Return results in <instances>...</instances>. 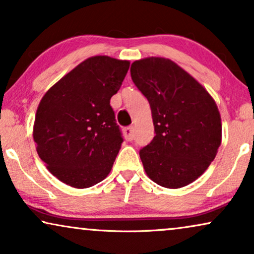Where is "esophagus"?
I'll return each instance as SVG.
<instances>
[{
	"instance_id": "esophagus-1",
	"label": "esophagus",
	"mask_w": 254,
	"mask_h": 254,
	"mask_svg": "<svg viewBox=\"0 0 254 254\" xmlns=\"http://www.w3.org/2000/svg\"><path fill=\"white\" fill-rule=\"evenodd\" d=\"M124 133H125V137H126L127 141H131L134 138V129H133V127L125 128Z\"/></svg>"
}]
</instances>
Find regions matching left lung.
I'll return each mask as SVG.
<instances>
[{
	"instance_id": "8db88e82",
	"label": "left lung",
	"mask_w": 254,
	"mask_h": 254,
	"mask_svg": "<svg viewBox=\"0 0 254 254\" xmlns=\"http://www.w3.org/2000/svg\"><path fill=\"white\" fill-rule=\"evenodd\" d=\"M130 76L150 104L155 126L152 141L140 150L145 173L166 189L193 183L221 145V116L213 97L169 59L135 61Z\"/></svg>"
}]
</instances>
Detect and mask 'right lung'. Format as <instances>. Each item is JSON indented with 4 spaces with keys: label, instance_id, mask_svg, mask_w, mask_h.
Listing matches in <instances>:
<instances>
[{
    "label": "right lung",
    "instance_id": "right-lung-1",
    "mask_svg": "<svg viewBox=\"0 0 254 254\" xmlns=\"http://www.w3.org/2000/svg\"><path fill=\"white\" fill-rule=\"evenodd\" d=\"M128 69L129 61L89 58L40 100L33 140L48 171L62 183L86 189L110 173L124 141L110 99Z\"/></svg>",
    "mask_w": 254,
    "mask_h": 254
}]
</instances>
